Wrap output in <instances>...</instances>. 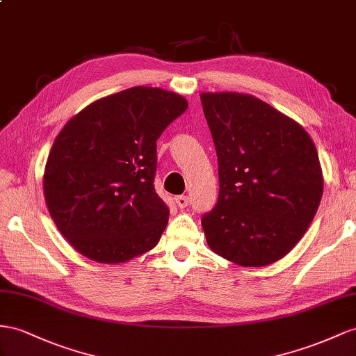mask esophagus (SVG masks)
I'll list each match as a JSON object with an SVG mask.
<instances>
[{
    "label": "esophagus",
    "instance_id": "obj_1",
    "mask_svg": "<svg viewBox=\"0 0 356 356\" xmlns=\"http://www.w3.org/2000/svg\"><path fill=\"white\" fill-rule=\"evenodd\" d=\"M176 203H177V206L180 207V209H185V207H188L189 206V197L188 195H179V197H176Z\"/></svg>",
    "mask_w": 356,
    "mask_h": 356
}]
</instances>
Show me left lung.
<instances>
[{"mask_svg": "<svg viewBox=\"0 0 356 356\" xmlns=\"http://www.w3.org/2000/svg\"><path fill=\"white\" fill-rule=\"evenodd\" d=\"M220 194L202 218L209 247L236 265L286 256L312 224L323 193L316 145L302 126L263 100L203 93Z\"/></svg>", "mask_w": 356, "mask_h": 356, "instance_id": "1", "label": "left lung"}]
</instances>
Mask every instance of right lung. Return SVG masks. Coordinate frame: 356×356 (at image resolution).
<instances>
[{"label": "right lung", "instance_id": "right-lung-1", "mask_svg": "<svg viewBox=\"0 0 356 356\" xmlns=\"http://www.w3.org/2000/svg\"><path fill=\"white\" fill-rule=\"evenodd\" d=\"M185 97L132 87L84 108L52 144L43 176L48 211L83 256L123 263L150 251L170 211L154 191L156 141Z\"/></svg>", "mask_w": 356, "mask_h": 356}]
</instances>
